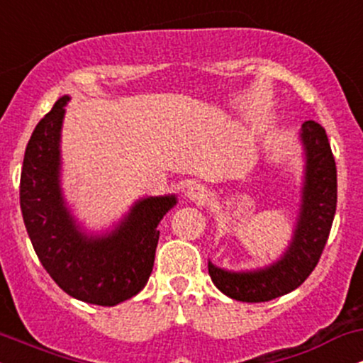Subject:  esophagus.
Segmentation results:
<instances>
[{
  "label": "esophagus",
  "mask_w": 363,
  "mask_h": 363,
  "mask_svg": "<svg viewBox=\"0 0 363 363\" xmlns=\"http://www.w3.org/2000/svg\"><path fill=\"white\" fill-rule=\"evenodd\" d=\"M187 198L193 199V201H205L208 198V189L203 184H191L187 187Z\"/></svg>",
  "instance_id": "34e87169"
}]
</instances>
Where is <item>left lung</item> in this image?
Listing matches in <instances>:
<instances>
[{
	"instance_id": "8db88e82",
	"label": "left lung",
	"mask_w": 363,
	"mask_h": 363,
	"mask_svg": "<svg viewBox=\"0 0 363 363\" xmlns=\"http://www.w3.org/2000/svg\"><path fill=\"white\" fill-rule=\"evenodd\" d=\"M307 170L301 218L294 240L280 261L269 268L251 273H230L210 262L208 273L227 297L240 302H268L301 286L318 266L331 232L338 201L336 164L328 135L320 124H302Z\"/></svg>"
}]
</instances>
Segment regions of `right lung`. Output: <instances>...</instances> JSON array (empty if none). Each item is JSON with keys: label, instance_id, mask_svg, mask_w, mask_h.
<instances>
[{"label": "right lung", "instance_id": "1", "mask_svg": "<svg viewBox=\"0 0 363 363\" xmlns=\"http://www.w3.org/2000/svg\"><path fill=\"white\" fill-rule=\"evenodd\" d=\"M68 95L39 121L23 157L20 208L34 251L49 277L72 297L112 307L147 285L158 244L157 225L174 196L136 203L118 230L86 239L74 227L60 191V131Z\"/></svg>", "mask_w": 363, "mask_h": 363}]
</instances>
